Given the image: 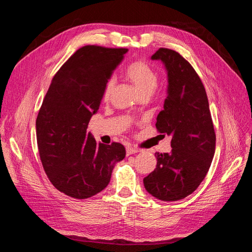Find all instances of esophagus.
I'll return each mask as SVG.
<instances>
[{
    "label": "esophagus",
    "mask_w": 252,
    "mask_h": 252,
    "mask_svg": "<svg viewBox=\"0 0 252 252\" xmlns=\"http://www.w3.org/2000/svg\"><path fill=\"white\" fill-rule=\"evenodd\" d=\"M140 150L138 148H133V147H127L126 148V154L127 156H130V155H133V154H138Z\"/></svg>",
    "instance_id": "1"
}]
</instances>
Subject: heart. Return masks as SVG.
I'll use <instances>...</instances> for the list:
<instances>
[{
    "label": "heart",
    "mask_w": 252,
    "mask_h": 252,
    "mask_svg": "<svg viewBox=\"0 0 252 252\" xmlns=\"http://www.w3.org/2000/svg\"><path fill=\"white\" fill-rule=\"evenodd\" d=\"M126 78L130 81L140 95H151L155 93L158 83V74L147 62L144 60H138L129 64L125 69ZM116 81L109 79L106 83L104 90V97L108 98L113 90Z\"/></svg>",
    "instance_id": "heart-1"
}]
</instances>
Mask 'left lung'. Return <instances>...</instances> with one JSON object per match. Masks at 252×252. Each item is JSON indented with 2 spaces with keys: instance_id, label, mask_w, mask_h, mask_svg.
I'll use <instances>...</instances> for the list:
<instances>
[{
  "instance_id": "8db88e82",
  "label": "left lung",
  "mask_w": 252,
  "mask_h": 252,
  "mask_svg": "<svg viewBox=\"0 0 252 252\" xmlns=\"http://www.w3.org/2000/svg\"><path fill=\"white\" fill-rule=\"evenodd\" d=\"M168 77L164 109L158 114V132L171 135V151L158 154L156 169L144 178L145 189L157 199H184L200 186L216 151V133L206 90L199 75L179 52L159 48Z\"/></svg>"
}]
</instances>
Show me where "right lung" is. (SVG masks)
<instances>
[{"label": "right lung", "instance_id": "1", "mask_svg": "<svg viewBox=\"0 0 252 252\" xmlns=\"http://www.w3.org/2000/svg\"><path fill=\"white\" fill-rule=\"evenodd\" d=\"M126 48L87 45L53 77L35 121L43 168L59 191L88 199L107 187L113 167L125 158L120 143H96L87 127L100 107L106 83Z\"/></svg>", "mask_w": 252, "mask_h": 252}]
</instances>
